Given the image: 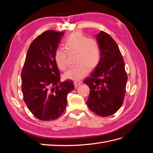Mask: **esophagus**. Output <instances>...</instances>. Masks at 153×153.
Returning a JSON list of instances; mask_svg holds the SVG:
<instances>
[{
    "label": "esophagus",
    "instance_id": "esophagus-1",
    "mask_svg": "<svg viewBox=\"0 0 153 153\" xmlns=\"http://www.w3.org/2000/svg\"><path fill=\"white\" fill-rule=\"evenodd\" d=\"M82 83V81H75L74 82V85H75V87H77L78 86H79Z\"/></svg>",
    "mask_w": 153,
    "mask_h": 153
}]
</instances>
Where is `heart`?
<instances>
[{"mask_svg":"<svg viewBox=\"0 0 153 153\" xmlns=\"http://www.w3.org/2000/svg\"><path fill=\"white\" fill-rule=\"evenodd\" d=\"M65 48H59L55 52L54 59L57 67L65 71L68 67V57L75 54L76 65L64 74L65 79L78 81L85 77L89 71L98 66L101 51L98 41L88 37L81 32H75L68 36L64 41Z\"/></svg>","mask_w":153,"mask_h":153,"instance_id":"1","label":"heart"}]
</instances>
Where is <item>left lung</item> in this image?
Wrapping results in <instances>:
<instances>
[{
  "label": "left lung",
  "instance_id": "left-lung-1",
  "mask_svg": "<svg viewBox=\"0 0 153 153\" xmlns=\"http://www.w3.org/2000/svg\"><path fill=\"white\" fill-rule=\"evenodd\" d=\"M96 39L101 51L100 62L84 82L90 89L88 107L100 116L106 117L122 106L128 76L123 57L114 39L103 31L96 36Z\"/></svg>",
  "mask_w": 153,
  "mask_h": 153
}]
</instances>
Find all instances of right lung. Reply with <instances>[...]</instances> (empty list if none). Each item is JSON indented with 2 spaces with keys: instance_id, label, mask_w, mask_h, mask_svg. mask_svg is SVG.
I'll return each mask as SVG.
<instances>
[{
  "instance_id": "add662e5",
  "label": "right lung",
  "mask_w": 153,
  "mask_h": 153,
  "mask_svg": "<svg viewBox=\"0 0 153 153\" xmlns=\"http://www.w3.org/2000/svg\"><path fill=\"white\" fill-rule=\"evenodd\" d=\"M64 32L47 30L31 43L22 71V91L27 107L41 121H52L66 109L67 95L75 89L69 80L61 82L55 52Z\"/></svg>"
}]
</instances>
